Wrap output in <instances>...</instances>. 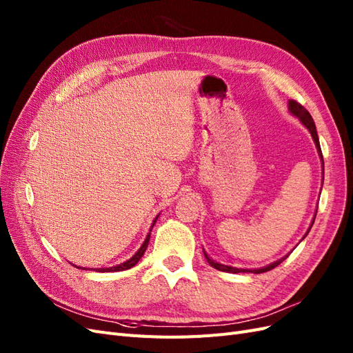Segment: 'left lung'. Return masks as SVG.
<instances>
[{
    "mask_svg": "<svg viewBox=\"0 0 353 353\" xmlns=\"http://www.w3.org/2000/svg\"><path fill=\"white\" fill-rule=\"evenodd\" d=\"M288 109H290V112L294 114V116H297L299 119H301V122L309 130V132H311V135H312V138H314V141H315V144H316V148H318V153H319V156H321V160H323V152H321V147H319V140H318V134H316V128H315V122H314V119H312V116L309 114V112L303 108V105L301 104V103H297V101H294V100H290L288 101ZM324 163V162H323ZM316 216V215H315ZM315 221V219H314ZM314 221H312V225H314ZM311 225V227H312ZM311 230V228H309ZM309 230H307V232H309ZM205 258H206V261L209 262V265L210 266H213V268L215 270H218V271H223V272H231V274H237V272H254V274H262V272H266V271H271V270H274L275 266H279L284 259H281V261H276V262H274V263H271V265H268V266H265V268H261V270H239V268H232V266H228V265H221V263H218V262H215V261H212L209 256L205 253Z\"/></svg>",
    "mask_w": 353,
    "mask_h": 353,
    "instance_id": "obj_1",
    "label": "left lung"
}]
</instances>
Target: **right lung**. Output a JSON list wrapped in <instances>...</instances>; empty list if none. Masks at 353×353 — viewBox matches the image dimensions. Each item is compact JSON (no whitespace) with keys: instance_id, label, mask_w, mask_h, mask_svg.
Listing matches in <instances>:
<instances>
[{"instance_id":"add662e5","label":"right lung","mask_w":353,"mask_h":353,"mask_svg":"<svg viewBox=\"0 0 353 353\" xmlns=\"http://www.w3.org/2000/svg\"><path fill=\"white\" fill-rule=\"evenodd\" d=\"M157 219V218H156ZM156 219H154V222H153V225L156 223ZM153 228V227H152ZM152 231V230H150ZM148 241H150V232H148V236H147V239L144 240V243H143V245L140 248V250H138L131 259H128L126 262H123V263H121V265H116V266H112V268H101V270H97L99 272H116V271H125V270H130V268H132V266H135L137 263H138V261H140L141 258H143V254H144V252H145V249H147V245H148Z\"/></svg>"}]
</instances>
